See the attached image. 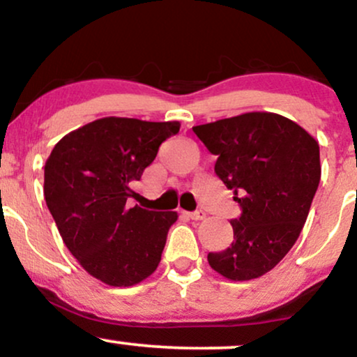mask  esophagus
Wrapping results in <instances>:
<instances>
[{"label":"esophagus","mask_w":357,"mask_h":357,"mask_svg":"<svg viewBox=\"0 0 357 357\" xmlns=\"http://www.w3.org/2000/svg\"><path fill=\"white\" fill-rule=\"evenodd\" d=\"M188 215V218H191V220H204L206 218V215H204V211H192V213H186Z\"/></svg>","instance_id":"34e87169"}]
</instances>
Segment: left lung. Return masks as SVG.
I'll return each mask as SVG.
<instances>
[{
    "label": "left lung",
    "instance_id": "obj_1",
    "mask_svg": "<svg viewBox=\"0 0 357 357\" xmlns=\"http://www.w3.org/2000/svg\"><path fill=\"white\" fill-rule=\"evenodd\" d=\"M215 154V173L241 216L231 220L233 243L208 253V264L233 282L270 272L294 247L321 181L319 142L301 126L273 112H247L195 126Z\"/></svg>",
    "mask_w": 357,
    "mask_h": 357
}]
</instances>
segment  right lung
Here are the masks:
<instances>
[{
    "instance_id": "1",
    "label": "right lung",
    "mask_w": 357,
    "mask_h": 357,
    "mask_svg": "<svg viewBox=\"0 0 357 357\" xmlns=\"http://www.w3.org/2000/svg\"><path fill=\"white\" fill-rule=\"evenodd\" d=\"M178 121L102 117L72 130L45 162V202L61 240L89 275L110 287L146 280L161 261L176 211L127 208L136 181Z\"/></svg>"
}]
</instances>
